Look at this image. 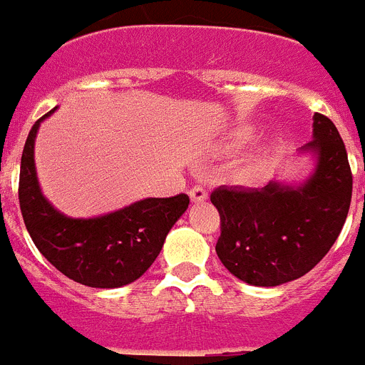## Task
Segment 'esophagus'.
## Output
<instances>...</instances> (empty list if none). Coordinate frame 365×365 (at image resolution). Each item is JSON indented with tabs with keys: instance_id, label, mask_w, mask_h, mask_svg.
Masks as SVG:
<instances>
[{
	"instance_id": "1",
	"label": "esophagus",
	"mask_w": 365,
	"mask_h": 365,
	"mask_svg": "<svg viewBox=\"0 0 365 365\" xmlns=\"http://www.w3.org/2000/svg\"><path fill=\"white\" fill-rule=\"evenodd\" d=\"M190 199H192L193 202H205L206 199H208V193H206V190L201 188V186H195V188L190 190Z\"/></svg>"
}]
</instances>
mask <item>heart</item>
Instances as JSON below:
<instances>
[{
    "instance_id": "heart-1",
    "label": "heart",
    "mask_w": 365,
    "mask_h": 365,
    "mask_svg": "<svg viewBox=\"0 0 365 365\" xmlns=\"http://www.w3.org/2000/svg\"><path fill=\"white\" fill-rule=\"evenodd\" d=\"M254 135H256V130H254L252 125H240V128H235V130L228 133L227 140H225V148L227 150H240V148L247 146L252 140ZM263 166H265V151L256 150L248 157H245V160L237 168V175L245 180H250L257 173H261Z\"/></svg>"
}]
</instances>
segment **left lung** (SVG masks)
Returning a JSON list of instances; mask_svg holds the SVG:
<instances>
[{"label": "left lung", "mask_w": 365, "mask_h": 365, "mask_svg": "<svg viewBox=\"0 0 365 365\" xmlns=\"http://www.w3.org/2000/svg\"><path fill=\"white\" fill-rule=\"evenodd\" d=\"M298 155L314 163L305 179L270 180L263 188L219 186L210 195L221 215L215 252L248 285L302 278L331 250L346 222L353 175L336 125L314 113L312 140Z\"/></svg>", "instance_id": "obj_1"}]
</instances>
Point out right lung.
<instances>
[{
  "instance_id": "obj_1",
  "label": "right lung",
  "mask_w": 365,
  "mask_h": 365,
  "mask_svg": "<svg viewBox=\"0 0 365 365\" xmlns=\"http://www.w3.org/2000/svg\"><path fill=\"white\" fill-rule=\"evenodd\" d=\"M32 125L21 153L19 208L41 256L67 278L95 289H118L138 279L163 250L168 232L185 214L190 197H146L95 217H69L41 192L34 143L41 122Z\"/></svg>"
}]
</instances>
